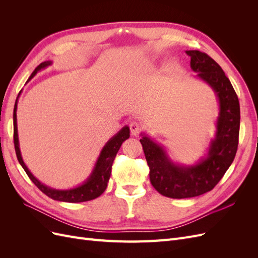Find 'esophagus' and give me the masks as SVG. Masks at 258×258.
I'll list each match as a JSON object with an SVG mask.
<instances>
[{"mask_svg": "<svg viewBox=\"0 0 258 258\" xmlns=\"http://www.w3.org/2000/svg\"><path fill=\"white\" fill-rule=\"evenodd\" d=\"M130 131H131V135L132 136L138 137L140 134H141L142 126L138 121H132L130 123Z\"/></svg>", "mask_w": 258, "mask_h": 258, "instance_id": "obj_1", "label": "esophagus"}]
</instances>
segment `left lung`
Returning <instances> with one entry per match:
<instances>
[{"mask_svg":"<svg viewBox=\"0 0 258 258\" xmlns=\"http://www.w3.org/2000/svg\"><path fill=\"white\" fill-rule=\"evenodd\" d=\"M190 68L215 92L220 104L215 139L210 142L207 157L194 166H179L168 157L165 148L142 135L140 140L154 188L162 196L191 198L212 190L228 170L238 150L240 105L238 96L222 68L199 50H187Z\"/></svg>","mask_w":258,"mask_h":258,"instance_id":"obj_1","label":"left lung"}]
</instances>
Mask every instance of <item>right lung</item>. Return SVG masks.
<instances>
[{"instance_id": "1", "label": "right lung", "mask_w": 258, "mask_h": 258, "mask_svg": "<svg viewBox=\"0 0 258 258\" xmlns=\"http://www.w3.org/2000/svg\"><path fill=\"white\" fill-rule=\"evenodd\" d=\"M51 64V61H45L42 62L40 66H37L36 69L33 71V73L31 74L30 79L28 82L32 79V77L40 71L42 69L47 68L48 66ZM20 93V92H19ZM17 101L18 98L15 102L14 106V144H15V151H16V155L18 161L23 168V170L26 171V173L30 177L31 181H32L35 186L41 191H43L46 196H48L49 198L57 200V201H63V202H72V204H76V202H84V201H89L92 199H96L101 195L103 194V191L106 189L107 187V182L110 179L111 172H112V165L113 161L116 157L117 152L119 151V148L122 144L123 141H126L127 139L130 137V129L129 127L124 126L120 131L117 132V134L108 140V142L104 145L102 148V151L100 153L99 158L96 162L95 168H93L91 174L89 177L86 179V181L80 185L75 187V188L71 189H66V190H61V189H54L51 188V187H48L41 183L38 179L30 172L29 169L27 168L26 163L23 162L22 157H21V153H20V148H19V141H18V130H17Z\"/></svg>"}]
</instances>
